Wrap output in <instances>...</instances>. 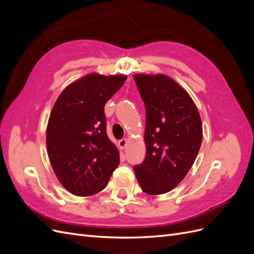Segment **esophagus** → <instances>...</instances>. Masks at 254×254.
<instances>
[{
    "instance_id": "esophagus-1",
    "label": "esophagus",
    "mask_w": 254,
    "mask_h": 254,
    "mask_svg": "<svg viewBox=\"0 0 254 254\" xmlns=\"http://www.w3.org/2000/svg\"><path fill=\"white\" fill-rule=\"evenodd\" d=\"M126 145H127V140L126 139H122L121 141H119V147L121 149H124L126 147Z\"/></svg>"
}]
</instances>
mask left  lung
<instances>
[{
    "label": "left lung",
    "mask_w": 254,
    "mask_h": 254,
    "mask_svg": "<svg viewBox=\"0 0 254 254\" xmlns=\"http://www.w3.org/2000/svg\"><path fill=\"white\" fill-rule=\"evenodd\" d=\"M146 109V157L133 167L148 195L171 191L193 166L202 142L197 107L178 82L164 74H134Z\"/></svg>",
    "instance_id": "8db88e82"
}]
</instances>
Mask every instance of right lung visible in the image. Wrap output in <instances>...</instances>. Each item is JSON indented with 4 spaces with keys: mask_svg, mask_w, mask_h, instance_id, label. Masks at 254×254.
I'll list each match as a JSON object with an SVG mask.
<instances>
[{
    "mask_svg": "<svg viewBox=\"0 0 254 254\" xmlns=\"http://www.w3.org/2000/svg\"><path fill=\"white\" fill-rule=\"evenodd\" d=\"M126 75L91 73L73 81L54 104L47 127L52 168L63 187L76 196L101 191L120 163L107 135L104 107Z\"/></svg>",
    "mask_w": 254,
    "mask_h": 254,
    "instance_id": "add662e5",
    "label": "right lung"
}]
</instances>
